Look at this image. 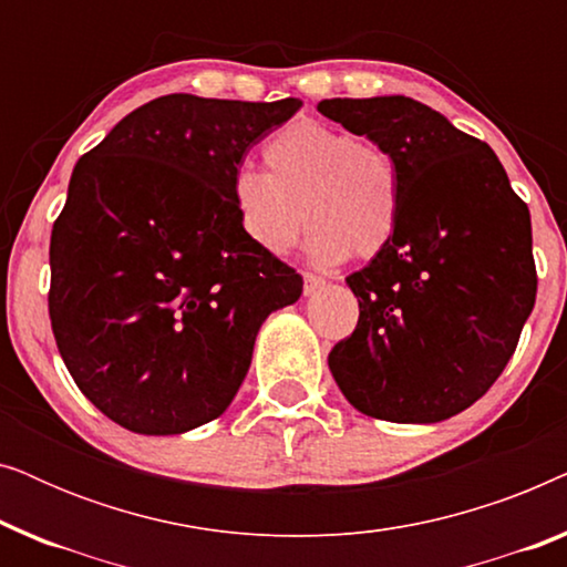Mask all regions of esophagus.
Here are the masks:
<instances>
[{"instance_id":"1","label":"esophagus","mask_w":567,"mask_h":567,"mask_svg":"<svg viewBox=\"0 0 567 567\" xmlns=\"http://www.w3.org/2000/svg\"><path fill=\"white\" fill-rule=\"evenodd\" d=\"M324 286V278L315 276V274H305V293L309 297V293H315L317 289H322Z\"/></svg>"}]
</instances>
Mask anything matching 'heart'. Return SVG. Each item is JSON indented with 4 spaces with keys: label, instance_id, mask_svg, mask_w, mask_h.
I'll return each mask as SVG.
<instances>
[{
    "label": "heart",
    "instance_id": "b5f03b06",
    "mask_svg": "<svg viewBox=\"0 0 567 567\" xmlns=\"http://www.w3.org/2000/svg\"><path fill=\"white\" fill-rule=\"evenodd\" d=\"M262 159L268 173L239 167L229 183L239 229L260 252H289L301 219L312 227L307 250L322 266L348 255L369 260L392 243L405 190L386 146L299 118L268 138Z\"/></svg>",
    "mask_w": 567,
    "mask_h": 567
}]
</instances>
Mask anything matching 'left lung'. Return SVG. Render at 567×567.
<instances>
[{
  "mask_svg": "<svg viewBox=\"0 0 567 567\" xmlns=\"http://www.w3.org/2000/svg\"><path fill=\"white\" fill-rule=\"evenodd\" d=\"M317 111L386 146L405 190L392 243L346 278L361 312L328 355L332 377L379 421H446L491 390L534 309L529 208L491 146L413 97Z\"/></svg>",
  "mask_w": 567,
  "mask_h": 567,
  "instance_id": "1",
  "label": "left lung"
}]
</instances>
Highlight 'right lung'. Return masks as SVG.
I'll return each instance as SVG.
<instances>
[{"label":"right lung","instance_id":"right-lung-1","mask_svg":"<svg viewBox=\"0 0 567 567\" xmlns=\"http://www.w3.org/2000/svg\"><path fill=\"white\" fill-rule=\"evenodd\" d=\"M299 107L177 92L76 162L51 231L49 315L69 374L113 423L173 436L219 417L260 324L301 297L229 198L245 154Z\"/></svg>","mask_w":567,"mask_h":567}]
</instances>
